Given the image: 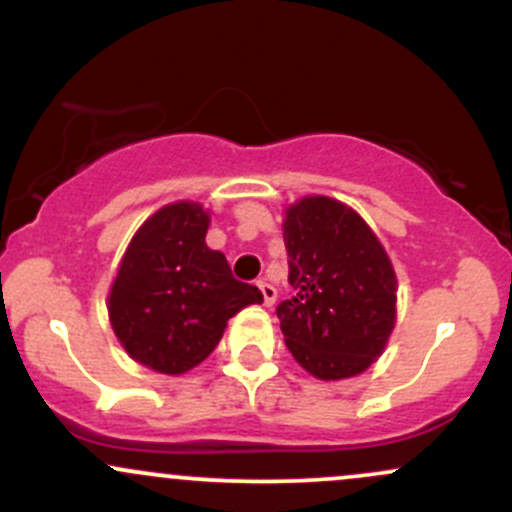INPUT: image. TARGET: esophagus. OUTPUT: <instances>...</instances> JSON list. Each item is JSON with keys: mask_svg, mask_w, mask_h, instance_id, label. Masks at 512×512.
<instances>
[{"mask_svg": "<svg viewBox=\"0 0 512 512\" xmlns=\"http://www.w3.org/2000/svg\"><path fill=\"white\" fill-rule=\"evenodd\" d=\"M257 286H260V291H262V298H264V305H267V308H272L274 305V301H276V289L272 284H269V281H257Z\"/></svg>", "mask_w": 512, "mask_h": 512, "instance_id": "obj_1", "label": "esophagus"}]
</instances>
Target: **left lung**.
Masks as SVG:
<instances>
[{
  "label": "left lung",
  "instance_id": "left-lung-1",
  "mask_svg": "<svg viewBox=\"0 0 512 512\" xmlns=\"http://www.w3.org/2000/svg\"><path fill=\"white\" fill-rule=\"evenodd\" d=\"M281 226L293 289L276 308L284 342L317 380L354 378L395 330V267L373 228L339 199H298Z\"/></svg>",
  "mask_w": 512,
  "mask_h": 512
}]
</instances>
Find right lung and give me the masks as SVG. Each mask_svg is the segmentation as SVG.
Wrapping results in <instances>:
<instances>
[{
	"label": "right lung",
	"mask_w": 512,
	"mask_h": 512,
	"mask_svg": "<svg viewBox=\"0 0 512 512\" xmlns=\"http://www.w3.org/2000/svg\"><path fill=\"white\" fill-rule=\"evenodd\" d=\"M209 211L173 202L129 240L108 293L117 342L142 366L182 375L221 342L228 320L262 303L257 286L233 279L226 255L207 245Z\"/></svg>",
	"instance_id": "1"
}]
</instances>
